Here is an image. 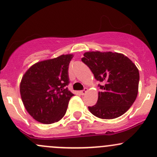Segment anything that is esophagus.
Masks as SVG:
<instances>
[{
    "label": "esophagus",
    "mask_w": 157,
    "mask_h": 157,
    "mask_svg": "<svg viewBox=\"0 0 157 157\" xmlns=\"http://www.w3.org/2000/svg\"><path fill=\"white\" fill-rule=\"evenodd\" d=\"M87 91H88V89L87 88H85L83 90H81V91H80V94H81V95H85L86 93H87Z\"/></svg>",
    "instance_id": "esophagus-1"
}]
</instances>
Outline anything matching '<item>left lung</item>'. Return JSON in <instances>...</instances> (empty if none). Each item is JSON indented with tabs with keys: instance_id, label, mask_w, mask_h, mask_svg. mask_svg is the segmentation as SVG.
Listing matches in <instances>:
<instances>
[{
	"instance_id": "1",
	"label": "left lung",
	"mask_w": 157,
	"mask_h": 157,
	"mask_svg": "<svg viewBox=\"0 0 157 157\" xmlns=\"http://www.w3.org/2000/svg\"><path fill=\"white\" fill-rule=\"evenodd\" d=\"M82 61L90 67L95 78L104 84L99 85L97 103L88 107L95 116L113 119L130 109L138 93L139 71L123 54L112 52H87Z\"/></svg>"
}]
</instances>
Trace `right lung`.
Listing matches in <instances>:
<instances>
[{
  "instance_id": "add662e5",
  "label": "right lung",
  "mask_w": 157,
  "mask_h": 157,
  "mask_svg": "<svg viewBox=\"0 0 157 157\" xmlns=\"http://www.w3.org/2000/svg\"><path fill=\"white\" fill-rule=\"evenodd\" d=\"M72 54L39 61L26 71L20 82L22 101L36 121L52 124L65 115L70 99L68 66Z\"/></svg>"
}]
</instances>
